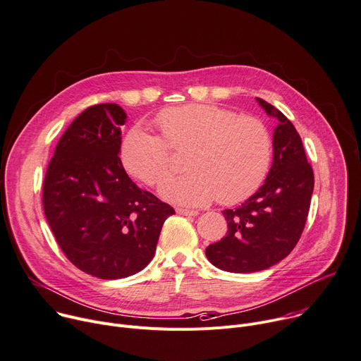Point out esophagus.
I'll return each mask as SVG.
<instances>
[{
	"label": "esophagus",
	"instance_id": "esophagus-1",
	"mask_svg": "<svg viewBox=\"0 0 361 361\" xmlns=\"http://www.w3.org/2000/svg\"><path fill=\"white\" fill-rule=\"evenodd\" d=\"M177 213L181 216H197L199 214L197 210H190V209H183V207H178Z\"/></svg>",
	"mask_w": 361,
	"mask_h": 361
}]
</instances>
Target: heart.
Masks as SVG:
<instances>
[{"label": "heart", "instance_id": "b5f03b06", "mask_svg": "<svg viewBox=\"0 0 361 361\" xmlns=\"http://www.w3.org/2000/svg\"><path fill=\"white\" fill-rule=\"evenodd\" d=\"M154 135L130 129L122 144L125 167L148 185L173 171V149L188 151V173L164 181L159 192L169 202L204 206L213 200L235 204L264 183L272 161V137L253 116L216 105L191 104L164 109L155 118Z\"/></svg>", "mask_w": 361, "mask_h": 361}]
</instances>
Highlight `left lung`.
<instances>
[{
  "mask_svg": "<svg viewBox=\"0 0 361 361\" xmlns=\"http://www.w3.org/2000/svg\"><path fill=\"white\" fill-rule=\"evenodd\" d=\"M256 101L279 121L274 164L249 200L223 212L227 233L206 249L214 267L235 274L268 269L292 252L305 227L314 190V171L297 129L279 109L260 97Z\"/></svg>",
  "mask_w": 361,
  "mask_h": 361,
  "instance_id": "left-lung-1",
  "label": "left lung"
}]
</instances>
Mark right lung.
<instances>
[{
    "label": "right lung",
    "instance_id": "right-lung-1",
    "mask_svg": "<svg viewBox=\"0 0 361 361\" xmlns=\"http://www.w3.org/2000/svg\"><path fill=\"white\" fill-rule=\"evenodd\" d=\"M126 114L116 104L83 111L57 142L43 183V209L57 245L96 278L144 269L174 209L141 190L121 158Z\"/></svg>",
    "mask_w": 361,
    "mask_h": 361
}]
</instances>
